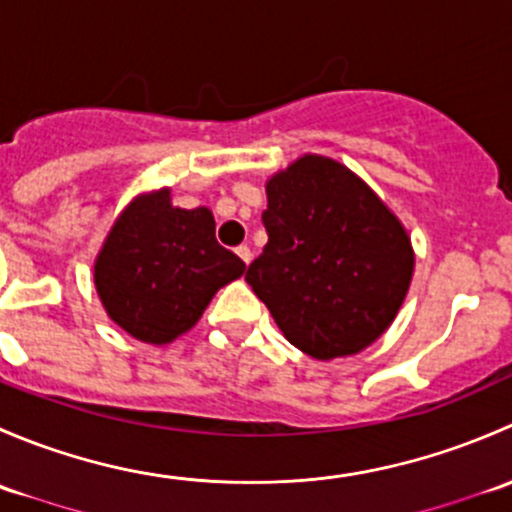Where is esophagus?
<instances>
[{
	"instance_id": "1",
	"label": "esophagus",
	"mask_w": 512,
	"mask_h": 512,
	"mask_svg": "<svg viewBox=\"0 0 512 512\" xmlns=\"http://www.w3.org/2000/svg\"><path fill=\"white\" fill-rule=\"evenodd\" d=\"M235 252H237V257H240V260L245 262V265H250V260H252L250 247H247V245H240V247H235Z\"/></svg>"
}]
</instances>
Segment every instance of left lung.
I'll use <instances>...</instances> for the list:
<instances>
[{"label":"left lung","instance_id":"left-lung-1","mask_svg":"<svg viewBox=\"0 0 512 512\" xmlns=\"http://www.w3.org/2000/svg\"><path fill=\"white\" fill-rule=\"evenodd\" d=\"M265 193L270 240L247 285L299 352L329 361L371 347L414 277L404 223L354 170L317 153L270 175Z\"/></svg>","mask_w":512,"mask_h":512}]
</instances>
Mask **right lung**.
Returning a JSON list of instances; mask_svg holds the SVG:
<instances>
[{
	"label": "right lung",
	"mask_w": 512,
	"mask_h": 512,
	"mask_svg": "<svg viewBox=\"0 0 512 512\" xmlns=\"http://www.w3.org/2000/svg\"><path fill=\"white\" fill-rule=\"evenodd\" d=\"M245 262L215 240L208 208H175L170 188L136 195L118 213L94 260V285L108 317L146 344L190 332L220 287Z\"/></svg>",
	"instance_id": "1"
}]
</instances>
